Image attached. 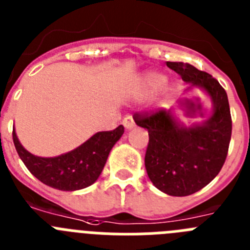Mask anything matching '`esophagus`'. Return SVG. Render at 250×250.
Returning a JSON list of instances; mask_svg holds the SVG:
<instances>
[{"label": "esophagus", "mask_w": 250, "mask_h": 250, "mask_svg": "<svg viewBox=\"0 0 250 250\" xmlns=\"http://www.w3.org/2000/svg\"><path fill=\"white\" fill-rule=\"evenodd\" d=\"M123 125L125 126V129H127V130L132 129V127L135 126V121H134V119H132L131 115H127V116H125V118H124Z\"/></svg>", "instance_id": "esophagus-1"}]
</instances>
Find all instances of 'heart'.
I'll return each instance as SVG.
<instances>
[{
	"mask_svg": "<svg viewBox=\"0 0 250 250\" xmlns=\"http://www.w3.org/2000/svg\"><path fill=\"white\" fill-rule=\"evenodd\" d=\"M165 79L160 74H149L145 79V86L149 91H155L164 83Z\"/></svg>",
	"mask_w": 250,
	"mask_h": 250,
	"instance_id": "b5f03b06",
	"label": "heart"
}]
</instances>
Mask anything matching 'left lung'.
<instances>
[{"instance_id": "8db88e82", "label": "left lung", "mask_w": 250, "mask_h": 250, "mask_svg": "<svg viewBox=\"0 0 250 250\" xmlns=\"http://www.w3.org/2000/svg\"><path fill=\"white\" fill-rule=\"evenodd\" d=\"M167 66L210 98L213 112L202 124L184 126L167 110L135 114L138 126L149 132L145 167L151 183L171 196L199 191L222 170L231 138V116L227 92L211 75L190 63Z\"/></svg>"}]
</instances>
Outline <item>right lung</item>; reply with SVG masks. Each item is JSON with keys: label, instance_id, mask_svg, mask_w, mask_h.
<instances>
[{"label": "right lung", "instance_id": "right-lung-1", "mask_svg": "<svg viewBox=\"0 0 250 250\" xmlns=\"http://www.w3.org/2000/svg\"><path fill=\"white\" fill-rule=\"evenodd\" d=\"M123 134V125L111 131L96 132L79 147L55 158H41L28 152L19 141L15 129L12 139L17 154L35 178L54 189L75 191L98 180L112 146Z\"/></svg>", "mask_w": 250, "mask_h": 250}]
</instances>
